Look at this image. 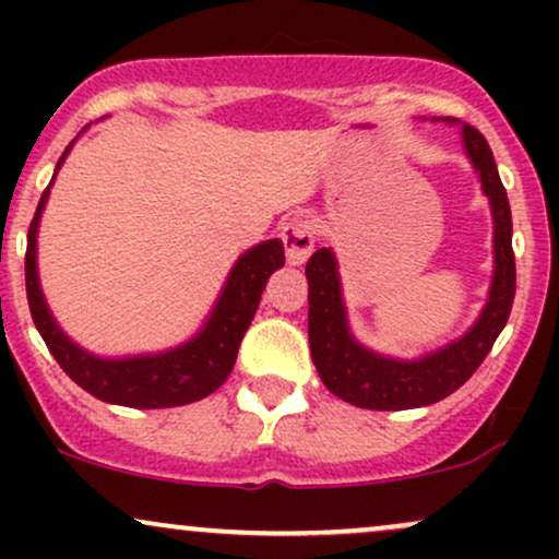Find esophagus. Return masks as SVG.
I'll list each match as a JSON object with an SVG mask.
<instances>
[{"instance_id": "esophagus-1", "label": "esophagus", "mask_w": 559, "mask_h": 559, "mask_svg": "<svg viewBox=\"0 0 559 559\" xmlns=\"http://www.w3.org/2000/svg\"><path fill=\"white\" fill-rule=\"evenodd\" d=\"M294 260H297V252H294V247H286V262H288V265H294Z\"/></svg>"}]
</instances>
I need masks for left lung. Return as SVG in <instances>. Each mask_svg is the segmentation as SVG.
I'll return each mask as SVG.
<instances>
[{
	"instance_id": "left-lung-1",
	"label": "left lung",
	"mask_w": 559,
	"mask_h": 559,
	"mask_svg": "<svg viewBox=\"0 0 559 559\" xmlns=\"http://www.w3.org/2000/svg\"><path fill=\"white\" fill-rule=\"evenodd\" d=\"M73 146V141H70ZM57 159V170L66 163L68 152ZM49 181L44 189L38 207L28 228V249H25V294H28L31 318H34L44 344L60 362V368L73 378L83 391L102 402L123 404V407L157 409V407H181L207 394L226 381L236 362L241 336L258 312L262 288L267 278L284 267V243L278 239L262 241L258 247L247 249L236 265L230 267L226 286L207 320L189 342L173 346V349L157 352V355H133V357H99L83 349L60 329L47 299H44L41 284H38L36 265V236L41 213L47 207Z\"/></svg>"
}]
</instances>
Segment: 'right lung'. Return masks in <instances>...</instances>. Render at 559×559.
Here are the masks:
<instances>
[{"instance_id": "right-lung-1", "label": "right lung", "mask_w": 559, "mask_h": 559, "mask_svg": "<svg viewBox=\"0 0 559 559\" xmlns=\"http://www.w3.org/2000/svg\"><path fill=\"white\" fill-rule=\"evenodd\" d=\"M467 159L489 197L493 215V275L489 299L473 329L457 342L423 355L418 360H391L365 349L349 333L338 281L336 254L318 249L307 260V333L320 381L338 400L368 409H407L433 404L452 394L476 373L502 333L515 299V254H512V215L497 163L473 126H463Z\"/></svg>"}]
</instances>
